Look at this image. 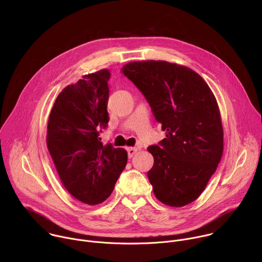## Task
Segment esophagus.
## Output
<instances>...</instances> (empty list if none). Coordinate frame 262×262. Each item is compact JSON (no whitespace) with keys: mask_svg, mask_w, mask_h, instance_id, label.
<instances>
[{"mask_svg":"<svg viewBox=\"0 0 262 262\" xmlns=\"http://www.w3.org/2000/svg\"><path fill=\"white\" fill-rule=\"evenodd\" d=\"M127 155H128V158L129 159H132L135 155H136V152H137V148H135V147H127Z\"/></svg>","mask_w":262,"mask_h":262,"instance_id":"34e87169","label":"esophagus"}]
</instances>
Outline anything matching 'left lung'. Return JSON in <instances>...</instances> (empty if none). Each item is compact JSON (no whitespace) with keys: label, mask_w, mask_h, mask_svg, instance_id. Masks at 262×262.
I'll use <instances>...</instances> for the list:
<instances>
[{"label":"left lung","mask_w":262,"mask_h":262,"mask_svg":"<svg viewBox=\"0 0 262 262\" xmlns=\"http://www.w3.org/2000/svg\"><path fill=\"white\" fill-rule=\"evenodd\" d=\"M121 71L143 93L166 138L147 150V176L156 197L181 207L195 201L215 172L224 149L216 99L199 74L167 61L129 62Z\"/></svg>","instance_id":"obj_1"}]
</instances>
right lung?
Masks as SVG:
<instances>
[{
  "label": "right lung",
  "mask_w": 262,
  "mask_h": 262,
  "mask_svg": "<svg viewBox=\"0 0 262 262\" xmlns=\"http://www.w3.org/2000/svg\"><path fill=\"white\" fill-rule=\"evenodd\" d=\"M111 73L101 69L65 87L56 98L48 122L47 145L58 175L70 195L96 205L114 190L127 163V152L100 142L108 122Z\"/></svg>",
  "instance_id": "right-lung-1"
}]
</instances>
